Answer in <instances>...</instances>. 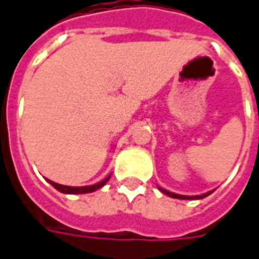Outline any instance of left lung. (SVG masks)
Wrapping results in <instances>:
<instances>
[{"label":"left lung","mask_w":259,"mask_h":259,"mask_svg":"<svg viewBox=\"0 0 259 259\" xmlns=\"http://www.w3.org/2000/svg\"><path fill=\"white\" fill-rule=\"evenodd\" d=\"M158 188H159V187H158ZM159 191H162L165 195L171 197V198H178V199H201V198H205V197H208L209 194H212V191H209V192L202 194V195H180V194H174V192H171V191H166V190H164V188H159Z\"/></svg>","instance_id":"8db88e82"}]
</instances>
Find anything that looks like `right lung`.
Segmentation results:
<instances>
[{
	"mask_svg": "<svg viewBox=\"0 0 259 259\" xmlns=\"http://www.w3.org/2000/svg\"><path fill=\"white\" fill-rule=\"evenodd\" d=\"M109 178H111V175H108L105 180H102L101 182H98V184H94V185H87V187H67V185H61V184H57V182L50 181V180H47V181L50 182L51 185H53L55 190H58L62 194H88V192H94V191H97L98 188H101L104 187L107 181H108Z\"/></svg>",
	"mask_w": 259,
	"mask_h": 259,
	"instance_id": "1",
	"label": "right lung"
}]
</instances>
